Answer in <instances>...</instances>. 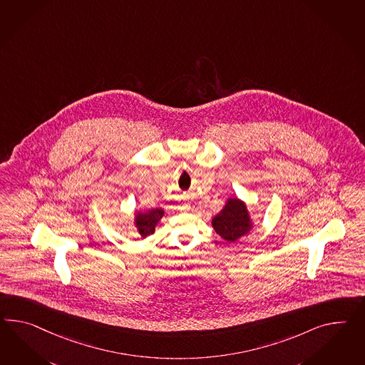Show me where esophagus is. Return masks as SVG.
I'll list each match as a JSON object with an SVG mask.
<instances>
[{
  "instance_id": "1",
  "label": "esophagus",
  "mask_w": 365,
  "mask_h": 365,
  "mask_svg": "<svg viewBox=\"0 0 365 365\" xmlns=\"http://www.w3.org/2000/svg\"><path fill=\"white\" fill-rule=\"evenodd\" d=\"M181 210H182V212H189V206H187V205L181 206Z\"/></svg>"
}]
</instances>
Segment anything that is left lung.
Listing matches in <instances>:
<instances>
[{
  "label": "left lung",
  "mask_w": 365,
  "mask_h": 365,
  "mask_svg": "<svg viewBox=\"0 0 365 365\" xmlns=\"http://www.w3.org/2000/svg\"><path fill=\"white\" fill-rule=\"evenodd\" d=\"M212 226L222 240L232 243L250 233L255 224L246 202L232 196L226 198L224 207L212 218Z\"/></svg>",
  "instance_id": "1"
}]
</instances>
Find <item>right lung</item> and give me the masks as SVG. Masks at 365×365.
Returning <instances> with one entry per match:
<instances>
[{"instance_id":"1","label":"right lung","mask_w":365,"mask_h":365,"mask_svg":"<svg viewBox=\"0 0 365 365\" xmlns=\"http://www.w3.org/2000/svg\"><path fill=\"white\" fill-rule=\"evenodd\" d=\"M164 215L165 212L161 207H153L148 210H135L133 226L143 240L155 233V229Z\"/></svg>"}]
</instances>
